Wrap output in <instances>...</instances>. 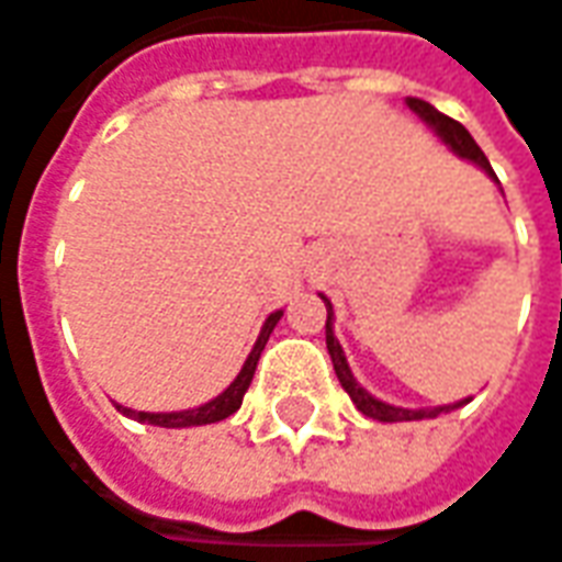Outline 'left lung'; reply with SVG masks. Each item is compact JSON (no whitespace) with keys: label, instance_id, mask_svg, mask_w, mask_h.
<instances>
[{"label":"left lung","instance_id":"8db88e82","mask_svg":"<svg viewBox=\"0 0 562 562\" xmlns=\"http://www.w3.org/2000/svg\"><path fill=\"white\" fill-rule=\"evenodd\" d=\"M407 106L427 123V126L434 128L436 138H442L452 151L464 160H471L474 167H481L487 177H491L493 183H499L496 180V173H493L491 160L487 155L477 148V142L471 138V132L462 126V123H456V120H449L446 113H439L436 106H430L427 100L420 98H407ZM325 300V310H328V319H325V348L331 353V367H335V376L341 382V389L351 395V402L357 405L360 414H367V417H373V420H382V424H402V420H424V417H439V414H446V411H456V407L468 405L471 398H464V402H456V405H439V407H398V405H389V402H382L376 395H370L357 379H353L351 367H348V357L341 351V341L335 338V313H331V303H328V296L319 294Z\"/></svg>","mask_w":562,"mask_h":562}]
</instances>
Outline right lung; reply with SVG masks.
Returning <instances> with one entry per match:
<instances>
[{"label": "right lung", "instance_id": "obj_1", "mask_svg": "<svg viewBox=\"0 0 562 562\" xmlns=\"http://www.w3.org/2000/svg\"><path fill=\"white\" fill-rule=\"evenodd\" d=\"M284 316V310H274L271 316L262 325V331H259V338H256V345H252V351L246 357V363H243V370L237 373V379L217 395V398H211L205 405L199 407H189V411H132V407L116 405L126 417L132 420H138V424H151V427H167V430H177V427H202V424H217V420H224V417H231L234 411H239L243 405V395H246V389H249V382H252V373H256V363H259V357L266 351L268 345V335L274 331V325L278 319Z\"/></svg>", "mask_w": 562, "mask_h": 562}]
</instances>
